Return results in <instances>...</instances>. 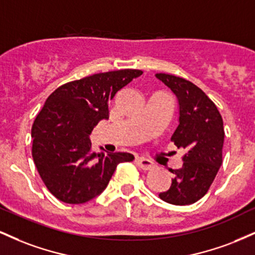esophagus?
Returning <instances> with one entry per match:
<instances>
[{
	"instance_id": "34e87169",
	"label": "esophagus",
	"mask_w": 255,
	"mask_h": 255,
	"mask_svg": "<svg viewBox=\"0 0 255 255\" xmlns=\"http://www.w3.org/2000/svg\"><path fill=\"white\" fill-rule=\"evenodd\" d=\"M136 164L142 169V170H152L154 168V164L151 160L145 159V158H136L135 159Z\"/></svg>"
}]
</instances>
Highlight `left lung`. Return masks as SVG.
Wrapping results in <instances>:
<instances>
[{
    "label": "left lung",
    "mask_w": 255,
    "mask_h": 255,
    "mask_svg": "<svg viewBox=\"0 0 255 255\" xmlns=\"http://www.w3.org/2000/svg\"><path fill=\"white\" fill-rule=\"evenodd\" d=\"M156 78L176 96L178 126L171 140L186 150L182 166L170 170V188L158 195L178 206L194 204L206 194L222 165L223 120L215 103L191 81L164 73Z\"/></svg>",
    "instance_id": "left-lung-1"
}]
</instances>
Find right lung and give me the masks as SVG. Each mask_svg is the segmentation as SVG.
Returning a JSON list of instances; mask_svg holds the SVG:
<instances>
[{"label": "right lung", "instance_id": "obj_1", "mask_svg": "<svg viewBox=\"0 0 255 255\" xmlns=\"http://www.w3.org/2000/svg\"><path fill=\"white\" fill-rule=\"evenodd\" d=\"M142 74L137 69L99 73L56 89L32 126V157L49 192L67 204H84L107 188L128 152H91L90 134L109 119L108 105L120 90Z\"/></svg>", "mask_w": 255, "mask_h": 255}]
</instances>
